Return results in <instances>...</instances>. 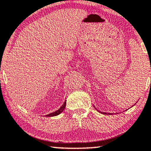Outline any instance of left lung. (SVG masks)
<instances>
[{
  "label": "left lung",
  "mask_w": 151,
  "mask_h": 151,
  "mask_svg": "<svg viewBox=\"0 0 151 151\" xmlns=\"http://www.w3.org/2000/svg\"><path fill=\"white\" fill-rule=\"evenodd\" d=\"M104 114H106V113H105V112H104ZM108 114H109V113H108Z\"/></svg>",
  "instance_id": "1"
}]
</instances>
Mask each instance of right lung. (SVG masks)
<instances>
[{
    "mask_svg": "<svg viewBox=\"0 0 151 151\" xmlns=\"http://www.w3.org/2000/svg\"><path fill=\"white\" fill-rule=\"evenodd\" d=\"M65 104H66V101L64 102V104L62 105V106L61 108H59V110H57V111L54 112H52V113H50L49 114H47V115H45L46 116H57L58 114H59L60 113H61L62 112H63V110H64V108H65Z\"/></svg>",
    "mask_w": 151,
    "mask_h": 151,
    "instance_id": "right-lung-1",
    "label": "right lung"
}]
</instances>
